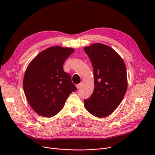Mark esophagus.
Listing matches in <instances>:
<instances>
[{"label": "esophagus", "mask_w": 155, "mask_h": 155, "mask_svg": "<svg viewBox=\"0 0 155 155\" xmlns=\"http://www.w3.org/2000/svg\"><path fill=\"white\" fill-rule=\"evenodd\" d=\"M82 83H80L79 84H77L76 87H77V89H80L81 87H82Z\"/></svg>", "instance_id": "34e87169"}]
</instances>
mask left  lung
Masks as SVG:
<instances>
[{
    "instance_id": "left-lung-1",
    "label": "left lung",
    "mask_w": 155,
    "mask_h": 155,
    "mask_svg": "<svg viewBox=\"0 0 155 155\" xmlns=\"http://www.w3.org/2000/svg\"><path fill=\"white\" fill-rule=\"evenodd\" d=\"M94 69V90L84 101L87 111L97 117L109 116L123 101L127 88L126 65L110 46L95 43L84 48Z\"/></svg>"
}]
</instances>
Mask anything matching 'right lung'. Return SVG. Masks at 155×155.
<instances>
[{"mask_svg":"<svg viewBox=\"0 0 155 155\" xmlns=\"http://www.w3.org/2000/svg\"><path fill=\"white\" fill-rule=\"evenodd\" d=\"M74 49L52 46L39 53L28 66L23 80L24 94L39 115L51 117L63 107L69 95L77 91L63 65Z\"/></svg>","mask_w":155,"mask_h":155,"instance_id":"add662e5","label":"right lung"}]
</instances>
